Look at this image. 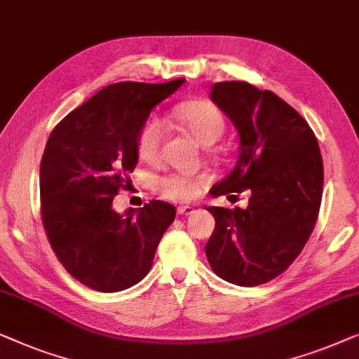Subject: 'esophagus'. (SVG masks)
<instances>
[{"label": "esophagus", "mask_w": 359, "mask_h": 359, "mask_svg": "<svg viewBox=\"0 0 359 359\" xmlns=\"http://www.w3.org/2000/svg\"><path fill=\"white\" fill-rule=\"evenodd\" d=\"M195 211V208L194 206H189V205H180V206H177V213L179 215H182V216H189V215H191Z\"/></svg>", "instance_id": "esophagus-1"}]
</instances>
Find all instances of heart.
<instances>
[{
	"mask_svg": "<svg viewBox=\"0 0 359 359\" xmlns=\"http://www.w3.org/2000/svg\"><path fill=\"white\" fill-rule=\"evenodd\" d=\"M172 117L201 144H213L223 136L226 130L223 114L208 100L180 104L172 110ZM163 135L164 125L158 117L146 120L136 138V153L141 159L146 163H153L159 158ZM206 182H208L206 175L175 172L156 179L154 189L169 200L190 201L200 195Z\"/></svg>",
	"mask_w": 359,
	"mask_h": 359,
	"instance_id": "obj_1",
	"label": "heart"
}]
</instances>
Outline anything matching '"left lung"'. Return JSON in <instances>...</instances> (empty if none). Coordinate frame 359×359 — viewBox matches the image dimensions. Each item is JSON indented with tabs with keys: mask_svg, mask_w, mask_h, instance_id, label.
Returning a JSON list of instances; mask_svg holds the SVG:
<instances>
[{
	"mask_svg": "<svg viewBox=\"0 0 359 359\" xmlns=\"http://www.w3.org/2000/svg\"><path fill=\"white\" fill-rule=\"evenodd\" d=\"M210 97L239 131V159L211 189L215 196L249 190L245 210L210 206L216 226L205 252L221 278L257 286L283 273L304 249L319 216L324 164L314 131L271 90L224 81Z\"/></svg>",
	"mask_w": 359,
	"mask_h": 359,
	"instance_id": "1",
	"label": "left lung"
}]
</instances>
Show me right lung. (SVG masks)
Masks as SVG:
<instances>
[{
	"label": "right lung",
	"mask_w": 359,
	"mask_h": 359,
	"mask_svg": "<svg viewBox=\"0 0 359 359\" xmlns=\"http://www.w3.org/2000/svg\"><path fill=\"white\" fill-rule=\"evenodd\" d=\"M185 79L110 84L69 112L40 163V215L55 255L90 290H127L148 275L175 206L151 200L118 215L114 196L138 163L136 138L149 112Z\"/></svg>",
	"instance_id": "obj_1"
}]
</instances>
